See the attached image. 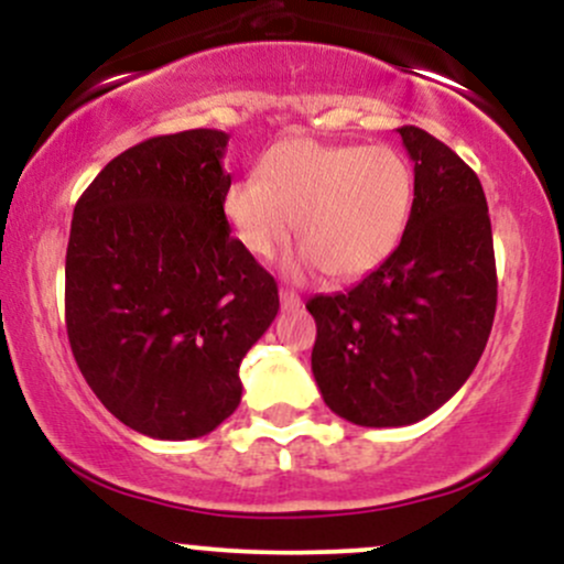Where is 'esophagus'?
Here are the masks:
<instances>
[{
    "mask_svg": "<svg viewBox=\"0 0 564 564\" xmlns=\"http://www.w3.org/2000/svg\"><path fill=\"white\" fill-rule=\"evenodd\" d=\"M281 307L283 310H300L302 307V300L294 294V291L281 289Z\"/></svg>",
    "mask_w": 564,
    "mask_h": 564,
    "instance_id": "obj_1",
    "label": "esophagus"
}]
</instances>
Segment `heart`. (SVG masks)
Listing matches in <instances>:
<instances>
[{
	"mask_svg": "<svg viewBox=\"0 0 564 564\" xmlns=\"http://www.w3.org/2000/svg\"><path fill=\"white\" fill-rule=\"evenodd\" d=\"M413 206V172L390 145L291 138L264 153L260 177L225 193V217L249 254L268 260L291 238V278L326 270L349 281L379 268L403 238Z\"/></svg>",
	"mask_w": 564,
	"mask_h": 564,
	"instance_id": "heart-1",
	"label": "heart"
}]
</instances>
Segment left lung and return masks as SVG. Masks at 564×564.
Wrapping results in <instances>:
<instances>
[{
    "mask_svg": "<svg viewBox=\"0 0 564 564\" xmlns=\"http://www.w3.org/2000/svg\"><path fill=\"white\" fill-rule=\"evenodd\" d=\"M413 206L398 249L345 294L313 296V377L336 416L405 426L475 371L496 315V257L477 174L445 142L400 127Z\"/></svg>",
    "mask_w": 564,
    "mask_h": 564,
    "instance_id": "1",
    "label": "left lung"
}]
</instances>
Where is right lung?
I'll return each instance as SVG.
<instances>
[{
	"mask_svg": "<svg viewBox=\"0 0 564 564\" xmlns=\"http://www.w3.org/2000/svg\"><path fill=\"white\" fill-rule=\"evenodd\" d=\"M228 134L119 153L76 200L66 328L82 377L129 430L209 435L241 403L243 355L278 313L273 275L230 236Z\"/></svg>",
	"mask_w": 564,
	"mask_h": 564,
	"instance_id": "right-lung-1",
	"label": "right lung"
}]
</instances>
